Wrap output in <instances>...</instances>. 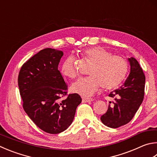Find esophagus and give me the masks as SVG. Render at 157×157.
<instances>
[{
	"label": "esophagus",
	"mask_w": 157,
	"mask_h": 157,
	"mask_svg": "<svg viewBox=\"0 0 157 157\" xmlns=\"http://www.w3.org/2000/svg\"><path fill=\"white\" fill-rule=\"evenodd\" d=\"M93 101L92 98H82V102H90Z\"/></svg>",
	"instance_id": "1"
}]
</instances>
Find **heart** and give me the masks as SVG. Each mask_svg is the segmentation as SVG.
Returning <instances> with one entry per match:
<instances>
[{"instance_id": "obj_1", "label": "heart", "mask_w": 157, "mask_h": 157, "mask_svg": "<svg viewBox=\"0 0 157 157\" xmlns=\"http://www.w3.org/2000/svg\"><path fill=\"white\" fill-rule=\"evenodd\" d=\"M82 55L92 63L86 78H81L71 86V92L84 97L93 95L99 86L104 90H111L124 80L128 71V62L120 56H113L101 47H90L82 51ZM61 73L71 79L75 78V59L69 56L64 59Z\"/></svg>"}]
</instances>
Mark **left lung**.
<instances>
[{
	"mask_svg": "<svg viewBox=\"0 0 157 157\" xmlns=\"http://www.w3.org/2000/svg\"><path fill=\"white\" fill-rule=\"evenodd\" d=\"M128 61L129 75L120 88L109 94L108 96L114 99L109 101L107 112L101 117L102 123L112 128L130 121L144 100L146 77L135 58L131 57Z\"/></svg>",
	"mask_w": 157,
	"mask_h": 157,
	"instance_id": "obj_1",
	"label": "left lung"
}]
</instances>
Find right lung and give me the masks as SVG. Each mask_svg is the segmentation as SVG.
I'll return each instance as SVG.
<instances>
[{"label": "right lung", "instance_id": "obj_1", "mask_svg": "<svg viewBox=\"0 0 157 157\" xmlns=\"http://www.w3.org/2000/svg\"><path fill=\"white\" fill-rule=\"evenodd\" d=\"M62 51L46 48L22 65L18 78L25 113L44 132L58 134L69 128L82 102L78 94L67 95V86L58 69Z\"/></svg>", "mask_w": 157, "mask_h": 157}]
</instances>
